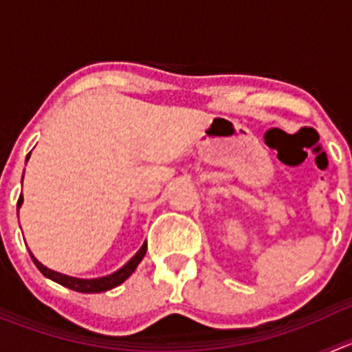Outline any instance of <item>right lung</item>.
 I'll return each instance as SVG.
<instances>
[{"mask_svg":"<svg viewBox=\"0 0 352 352\" xmlns=\"http://www.w3.org/2000/svg\"><path fill=\"white\" fill-rule=\"evenodd\" d=\"M28 156H30V153L27 155V160H28ZM22 202H23V196L20 194L16 209H20ZM146 248H148V245H146V242H144L143 247L136 252V255H134V257L131 258L126 265H122L119 271L112 272V274H109V276H104V278H97V279L71 278V276L61 274V272H56V271H52V269H47L45 265H42L41 262L34 257V254H32V252H30V257H32V261H34V264L37 265L38 271H41L45 278H49V279H52L54 283H58V285L69 287V289L78 291V293H102V291H109V289H112V287L122 285V283L126 281V279L129 278L134 271H136L138 264L143 261L144 254H146Z\"/></svg>","mask_w":352,"mask_h":352,"instance_id":"1","label":"right lung"}]
</instances>
